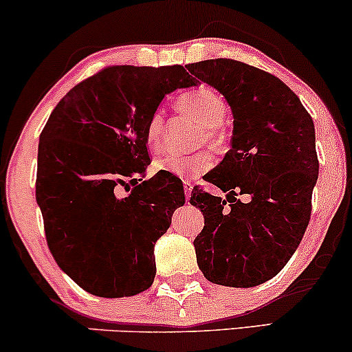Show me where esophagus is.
I'll return each instance as SVG.
<instances>
[{
  "label": "esophagus",
  "mask_w": 352,
  "mask_h": 352,
  "mask_svg": "<svg viewBox=\"0 0 352 352\" xmlns=\"http://www.w3.org/2000/svg\"><path fill=\"white\" fill-rule=\"evenodd\" d=\"M183 186H184L186 201H189V199H190V192H192V184H190V181H184Z\"/></svg>",
  "instance_id": "1"
}]
</instances>
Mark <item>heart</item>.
Wrapping results in <instances>:
<instances>
[{
    "instance_id": "heart-1",
    "label": "heart",
    "mask_w": 352,
    "mask_h": 352,
    "mask_svg": "<svg viewBox=\"0 0 352 352\" xmlns=\"http://www.w3.org/2000/svg\"><path fill=\"white\" fill-rule=\"evenodd\" d=\"M177 111L189 116L202 125V132L199 133L197 142H206L207 145H220L222 135H220V125H222L225 116H227V104L217 91L209 86H199L188 93L181 94L176 99ZM164 135V116L162 111H156L150 116L145 127V142L150 150L158 151L163 145ZM214 164V158L207 151H197L189 156L164 155L155 162V168L163 173L176 177H196L201 173L207 171Z\"/></svg>"
}]
</instances>
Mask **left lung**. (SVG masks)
<instances>
[{"mask_svg":"<svg viewBox=\"0 0 352 352\" xmlns=\"http://www.w3.org/2000/svg\"><path fill=\"white\" fill-rule=\"evenodd\" d=\"M186 68L233 114L232 148L206 175L227 196L190 194L204 214L194 240L199 269L214 284L254 287L279 274L309 225L318 179L314 120L287 85L251 65L215 58Z\"/></svg>","mask_w":352,"mask_h":352,"instance_id":"1","label":"left lung"}]
</instances>
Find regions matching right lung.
I'll use <instances>...</instances> for the list:
<instances>
[{"mask_svg": "<svg viewBox=\"0 0 352 352\" xmlns=\"http://www.w3.org/2000/svg\"><path fill=\"white\" fill-rule=\"evenodd\" d=\"M181 65L109 67L56 104L38 138L36 199L60 269L98 297L153 284L155 243L184 204L171 175L150 164L145 127L163 98L196 86Z\"/></svg>", "mask_w": 352, "mask_h": 352, "instance_id": "1", "label": "right lung"}]
</instances>
